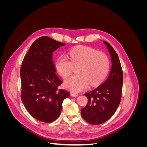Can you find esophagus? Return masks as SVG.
Instances as JSON below:
<instances>
[{"label":"esophagus","mask_w":147,"mask_h":147,"mask_svg":"<svg viewBox=\"0 0 147 147\" xmlns=\"http://www.w3.org/2000/svg\"><path fill=\"white\" fill-rule=\"evenodd\" d=\"M70 94H71V96H72V97H77V96H78V94H75V93H73V92H71Z\"/></svg>","instance_id":"obj_1"}]
</instances>
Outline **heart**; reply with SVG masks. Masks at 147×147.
Wrapping results in <instances>:
<instances>
[{
    "instance_id": "1",
    "label": "heart",
    "mask_w": 147,
    "mask_h": 147,
    "mask_svg": "<svg viewBox=\"0 0 147 147\" xmlns=\"http://www.w3.org/2000/svg\"><path fill=\"white\" fill-rule=\"evenodd\" d=\"M70 60L65 56H60L56 61L55 67L63 78L72 74L74 65H79V74L67 78L64 86L73 92H80L89 84L94 86L100 83L107 75L110 69V60L105 53L86 46H80L69 52Z\"/></svg>"
}]
</instances>
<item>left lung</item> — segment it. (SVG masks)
Returning a JSON list of instances; mask_svg holds the SVG:
<instances>
[{"mask_svg": "<svg viewBox=\"0 0 147 147\" xmlns=\"http://www.w3.org/2000/svg\"><path fill=\"white\" fill-rule=\"evenodd\" d=\"M112 60L109 76L95 90L85 93L88 102L81 110L83 118L91 124H100L107 121L116 112L121 99L123 75L118 56L110 44L103 41Z\"/></svg>", "mask_w": 147, "mask_h": 147, "instance_id": "left-lung-1", "label": "left lung"}]
</instances>
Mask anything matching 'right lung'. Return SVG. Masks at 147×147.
<instances>
[{"label":"right lung","mask_w":147,"mask_h":147,"mask_svg":"<svg viewBox=\"0 0 147 147\" xmlns=\"http://www.w3.org/2000/svg\"><path fill=\"white\" fill-rule=\"evenodd\" d=\"M64 45L47 36L39 37L21 66L22 102L31 116L40 121H54L59 117L63 100L70 96L67 91L58 88L62 81L53 61V53Z\"/></svg>","instance_id":"obj_1"}]
</instances>
